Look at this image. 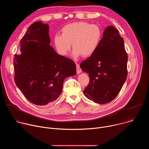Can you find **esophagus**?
I'll use <instances>...</instances> for the list:
<instances>
[{
  "label": "esophagus",
  "instance_id": "esophagus-1",
  "mask_svg": "<svg viewBox=\"0 0 149 149\" xmlns=\"http://www.w3.org/2000/svg\"><path fill=\"white\" fill-rule=\"evenodd\" d=\"M76 66H77V72L78 74H79L81 72V69L79 64H78V63H77Z\"/></svg>",
  "mask_w": 149,
  "mask_h": 149
}]
</instances>
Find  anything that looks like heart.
Listing matches in <instances>:
<instances>
[{
	"instance_id": "b5f03b06",
	"label": "heart",
	"mask_w": 149,
	"mask_h": 149,
	"mask_svg": "<svg viewBox=\"0 0 149 149\" xmlns=\"http://www.w3.org/2000/svg\"><path fill=\"white\" fill-rule=\"evenodd\" d=\"M100 27L85 22H77L65 25L62 29V35L54 36V44L58 54L66 56L74 49L72 55L77 58L82 55L90 56L97 51L102 39Z\"/></svg>"
}]
</instances>
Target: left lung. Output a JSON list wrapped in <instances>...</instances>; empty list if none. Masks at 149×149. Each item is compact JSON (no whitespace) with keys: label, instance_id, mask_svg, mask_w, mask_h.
I'll use <instances>...</instances> for the list:
<instances>
[{"label":"left lung","instance_id":"obj_1","mask_svg":"<svg viewBox=\"0 0 149 149\" xmlns=\"http://www.w3.org/2000/svg\"><path fill=\"white\" fill-rule=\"evenodd\" d=\"M127 60L124 40L118 31L113 26L107 27L97 51L80 64L82 71L90 77L84 95L98 104L113 101L126 80Z\"/></svg>","mask_w":149,"mask_h":149}]
</instances>
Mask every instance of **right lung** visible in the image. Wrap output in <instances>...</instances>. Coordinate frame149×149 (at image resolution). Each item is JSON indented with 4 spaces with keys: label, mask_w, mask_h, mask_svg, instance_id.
Here are the masks:
<instances>
[{
    "label": "right lung",
    "mask_w": 149,
    "mask_h": 149,
    "mask_svg": "<svg viewBox=\"0 0 149 149\" xmlns=\"http://www.w3.org/2000/svg\"><path fill=\"white\" fill-rule=\"evenodd\" d=\"M49 25L34 22L20 40L21 54L15 55V82L25 97L45 105L61 94L63 83L77 73L73 61L58 55L50 44Z\"/></svg>",
    "instance_id": "right-lung-1"
}]
</instances>
